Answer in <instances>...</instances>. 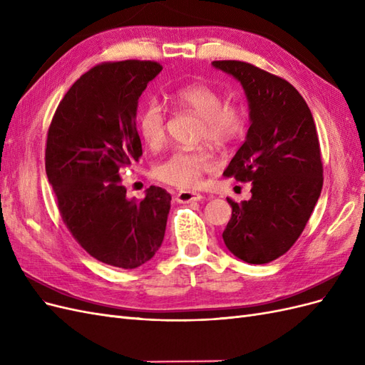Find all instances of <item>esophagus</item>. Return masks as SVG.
<instances>
[{
    "label": "esophagus",
    "instance_id": "34e87169",
    "mask_svg": "<svg viewBox=\"0 0 365 365\" xmlns=\"http://www.w3.org/2000/svg\"><path fill=\"white\" fill-rule=\"evenodd\" d=\"M175 200L181 202V204H189V202H197V201H202L204 196L201 193H196V192H178L175 195Z\"/></svg>",
    "mask_w": 365,
    "mask_h": 365
}]
</instances>
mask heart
<instances>
[{
  "instance_id": "b5f03b06",
  "label": "heart",
  "mask_w": 365,
  "mask_h": 365,
  "mask_svg": "<svg viewBox=\"0 0 365 365\" xmlns=\"http://www.w3.org/2000/svg\"><path fill=\"white\" fill-rule=\"evenodd\" d=\"M170 101L192 109L202 117L200 135L220 146L235 143L247 129V111L239 103H224V96L207 83H187L169 93ZM137 126L141 140L150 149H160L165 141V111L150 101L141 108ZM215 157L204 148H176L153 164V176L178 189H195L201 176L213 169Z\"/></svg>"
}]
</instances>
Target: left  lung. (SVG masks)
I'll list each match as a JSON object with an SVG mask.
<instances>
[{
	"label": "left lung",
	"instance_id": "8db88e82",
	"mask_svg": "<svg viewBox=\"0 0 365 365\" xmlns=\"http://www.w3.org/2000/svg\"><path fill=\"white\" fill-rule=\"evenodd\" d=\"M240 81L250 102L247 140L224 176L251 181V200L227 197L233 213L224 230L227 248L252 264L288 252L311 217L323 187L315 121L302 94L280 76L242 61H215Z\"/></svg>",
	"mask_w": 365,
	"mask_h": 365
}]
</instances>
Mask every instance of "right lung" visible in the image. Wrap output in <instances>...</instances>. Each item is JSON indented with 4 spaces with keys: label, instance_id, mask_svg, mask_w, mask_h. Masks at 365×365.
<instances>
[{
    "label": "right lung",
    "instance_id": "add662e5",
    "mask_svg": "<svg viewBox=\"0 0 365 365\" xmlns=\"http://www.w3.org/2000/svg\"><path fill=\"white\" fill-rule=\"evenodd\" d=\"M161 70L138 59L94 65L63 96L47 132L46 172L63 224L115 268L141 267L164 239L170 193L150 185L143 200H128L120 176L143 155L138 97Z\"/></svg>",
    "mask_w": 365,
    "mask_h": 365
}]
</instances>
